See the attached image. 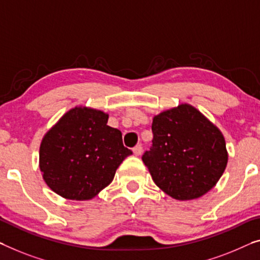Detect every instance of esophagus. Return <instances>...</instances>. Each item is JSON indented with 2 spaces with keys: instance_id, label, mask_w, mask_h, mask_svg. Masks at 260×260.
Here are the masks:
<instances>
[{
  "instance_id": "obj_1",
  "label": "esophagus",
  "mask_w": 260,
  "mask_h": 260,
  "mask_svg": "<svg viewBox=\"0 0 260 260\" xmlns=\"http://www.w3.org/2000/svg\"><path fill=\"white\" fill-rule=\"evenodd\" d=\"M133 153L134 155H137V156H139V155H141L142 153V147L139 145V146H135L133 148Z\"/></svg>"
}]
</instances>
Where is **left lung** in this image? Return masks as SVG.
<instances>
[{
	"label": "left lung",
	"mask_w": 260,
	"mask_h": 260,
	"mask_svg": "<svg viewBox=\"0 0 260 260\" xmlns=\"http://www.w3.org/2000/svg\"><path fill=\"white\" fill-rule=\"evenodd\" d=\"M153 147L143 154L154 183L177 201L200 199L215 187L229 154L218 127L190 104L153 118Z\"/></svg>",
	"instance_id": "8db88e82"
}]
</instances>
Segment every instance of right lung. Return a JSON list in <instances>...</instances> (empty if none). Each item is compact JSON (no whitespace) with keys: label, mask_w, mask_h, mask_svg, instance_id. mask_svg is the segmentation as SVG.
Wrapping results in <instances>:
<instances>
[{"label":"right lung","mask_w":260,"mask_h":260,"mask_svg":"<svg viewBox=\"0 0 260 260\" xmlns=\"http://www.w3.org/2000/svg\"><path fill=\"white\" fill-rule=\"evenodd\" d=\"M108 114L76 106L44 134L40 170L46 185L63 199L88 201L114 179L121 162L132 154L121 132L107 125Z\"/></svg>","instance_id":"obj_1"}]
</instances>
